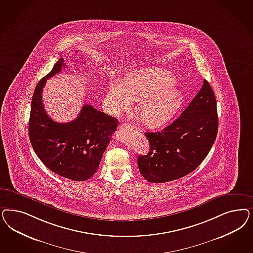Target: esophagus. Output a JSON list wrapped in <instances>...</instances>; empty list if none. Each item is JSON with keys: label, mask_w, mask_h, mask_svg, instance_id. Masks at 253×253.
<instances>
[{"label": "esophagus", "mask_w": 253, "mask_h": 253, "mask_svg": "<svg viewBox=\"0 0 253 253\" xmlns=\"http://www.w3.org/2000/svg\"><path fill=\"white\" fill-rule=\"evenodd\" d=\"M121 130H127V129H130L131 126L129 124H126V123H123L122 126L119 127Z\"/></svg>", "instance_id": "esophagus-1"}]
</instances>
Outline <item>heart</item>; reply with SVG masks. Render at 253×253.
I'll return each mask as SVG.
<instances>
[{"label": "heart", "mask_w": 253, "mask_h": 253, "mask_svg": "<svg viewBox=\"0 0 253 253\" xmlns=\"http://www.w3.org/2000/svg\"><path fill=\"white\" fill-rule=\"evenodd\" d=\"M175 78L164 70L139 69L127 74L120 84H112L107 91L108 113L119 116L129 111L132 101H138L136 114L151 127L169 121L183 100V94L174 84Z\"/></svg>", "instance_id": "1"}]
</instances>
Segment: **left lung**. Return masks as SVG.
Instances as JSON below:
<instances>
[{
	"mask_svg": "<svg viewBox=\"0 0 253 253\" xmlns=\"http://www.w3.org/2000/svg\"><path fill=\"white\" fill-rule=\"evenodd\" d=\"M217 102L209 82L179 118L158 132H147L150 151L138 157L139 172L150 182L162 183L194 171L210 153L218 132Z\"/></svg>",
	"mask_w": 253,
	"mask_h": 253,
	"instance_id": "8db88e82",
	"label": "left lung"
}]
</instances>
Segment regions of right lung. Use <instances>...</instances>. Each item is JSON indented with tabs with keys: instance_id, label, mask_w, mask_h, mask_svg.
Masks as SVG:
<instances>
[{
	"instance_id": "obj_1",
	"label": "right lung",
	"mask_w": 253,
	"mask_h": 253,
	"mask_svg": "<svg viewBox=\"0 0 253 253\" xmlns=\"http://www.w3.org/2000/svg\"><path fill=\"white\" fill-rule=\"evenodd\" d=\"M65 68L60 57L52 71L39 82L32 99L29 137L35 154L51 171L83 181L98 170L102 155L118 120L88 104L82 107L74 121L55 122L44 111L42 93L45 82Z\"/></svg>"
}]
</instances>
